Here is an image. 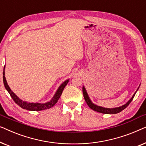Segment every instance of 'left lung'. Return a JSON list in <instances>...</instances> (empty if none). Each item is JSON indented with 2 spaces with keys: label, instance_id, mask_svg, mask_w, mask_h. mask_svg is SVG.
Here are the masks:
<instances>
[{
  "label": "left lung",
  "instance_id": "left-lung-1",
  "mask_svg": "<svg viewBox=\"0 0 146 146\" xmlns=\"http://www.w3.org/2000/svg\"><path fill=\"white\" fill-rule=\"evenodd\" d=\"M82 92H83V94H84V98L85 101H86V102L87 105L92 110H93L98 111V112H100V113H105V114H114V113H117L120 112V111H121L122 110H124L125 108H127V106L130 104L131 102L132 101L133 97H134L135 93H136V92H135V93L133 95V96L131 97V98L125 104L121 106H120V107L114 108H106L98 106L96 105V104H93L92 102V101L90 100V99L88 95L87 92H86V90L84 86H83V88H82Z\"/></svg>",
  "mask_w": 146,
  "mask_h": 146
}]
</instances>
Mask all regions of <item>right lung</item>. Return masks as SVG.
Listing matches in <instances>:
<instances>
[{
	"label": "right lung",
	"mask_w": 146,
	"mask_h": 146,
	"mask_svg": "<svg viewBox=\"0 0 146 146\" xmlns=\"http://www.w3.org/2000/svg\"><path fill=\"white\" fill-rule=\"evenodd\" d=\"M68 82H69V80H67L64 82L60 86V87L58 88V89L56 92L55 93V94L52 98V99L50 102H48L44 103V104L30 103V102L29 103L27 102L23 101L22 100L20 99L11 90V88H10V87L9 86V85H8L7 80H6V78L5 76V68H4V70H3V82H4V85H5L6 90L9 92V93L10 94V95H11L12 98L13 99V100L15 101V102L16 104H17L19 105L20 107H21L22 108L26 109L27 110L40 111V110H44L49 109L50 108L53 107L57 103L58 100L60 97V96L62 95V91L64 90V89L65 86L67 85V84Z\"/></svg>",
	"instance_id": "add662e5"
}]
</instances>
